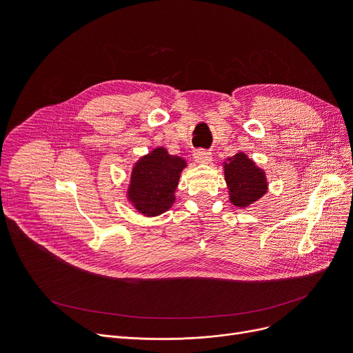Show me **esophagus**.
Listing matches in <instances>:
<instances>
[{
  "mask_svg": "<svg viewBox=\"0 0 353 353\" xmlns=\"http://www.w3.org/2000/svg\"><path fill=\"white\" fill-rule=\"evenodd\" d=\"M193 157H194L196 163H200V164H209L212 161V153L208 150H203V148L196 150Z\"/></svg>",
  "mask_w": 353,
  "mask_h": 353,
  "instance_id": "34e87169",
  "label": "esophagus"
}]
</instances>
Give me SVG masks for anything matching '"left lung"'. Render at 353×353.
<instances>
[{"label":"left lung","mask_w":353,"mask_h":353,"mask_svg":"<svg viewBox=\"0 0 353 353\" xmlns=\"http://www.w3.org/2000/svg\"><path fill=\"white\" fill-rule=\"evenodd\" d=\"M225 177L229 186L230 201L234 206L246 208L261 199L268 190L262 169L256 167L245 153H237L225 163Z\"/></svg>","instance_id":"obj_1"}]
</instances>
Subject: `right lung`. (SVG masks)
Instances as JSON below:
<instances>
[{"label": "right lung", "mask_w": 353, "mask_h": 353, "mask_svg": "<svg viewBox=\"0 0 353 353\" xmlns=\"http://www.w3.org/2000/svg\"><path fill=\"white\" fill-rule=\"evenodd\" d=\"M186 161L159 147L141 157L133 167L128 200L145 216H157L174 203V192Z\"/></svg>", "instance_id": "right-lung-1"}]
</instances>
